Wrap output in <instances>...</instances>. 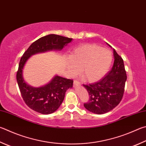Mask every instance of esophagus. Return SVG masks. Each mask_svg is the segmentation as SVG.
<instances>
[{
  "label": "esophagus",
  "instance_id": "obj_1",
  "mask_svg": "<svg viewBox=\"0 0 146 146\" xmlns=\"http://www.w3.org/2000/svg\"><path fill=\"white\" fill-rule=\"evenodd\" d=\"M73 85H74V86H80V82H79L78 81H77V80H74V82H73Z\"/></svg>",
  "mask_w": 146,
  "mask_h": 146
}]
</instances>
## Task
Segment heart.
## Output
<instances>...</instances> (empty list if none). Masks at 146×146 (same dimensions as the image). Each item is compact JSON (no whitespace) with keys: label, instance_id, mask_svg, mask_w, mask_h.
Segmentation results:
<instances>
[{"label":"heart","instance_id":"heart-1","mask_svg":"<svg viewBox=\"0 0 146 146\" xmlns=\"http://www.w3.org/2000/svg\"><path fill=\"white\" fill-rule=\"evenodd\" d=\"M68 66L75 75L80 70L84 80L94 82L108 72L112 62V53L95 44H86L76 47L69 56Z\"/></svg>","mask_w":146,"mask_h":146}]
</instances>
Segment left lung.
Returning a JSON list of instances; mask_svg holds the SVG:
<instances>
[{"label":"left lung","instance_id":"left-lung-1","mask_svg":"<svg viewBox=\"0 0 146 146\" xmlns=\"http://www.w3.org/2000/svg\"><path fill=\"white\" fill-rule=\"evenodd\" d=\"M113 52L114 62L107 75L96 83L83 85L89 95V102L84 103V107L96 114L112 110L123 97L126 73L123 59L114 49Z\"/></svg>","mask_w":146,"mask_h":146}]
</instances>
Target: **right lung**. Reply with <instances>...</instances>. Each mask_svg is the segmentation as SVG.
Here are the masks:
<instances>
[{"instance_id":"1","label":"right lung","mask_w":146,"mask_h":146,"mask_svg":"<svg viewBox=\"0 0 146 146\" xmlns=\"http://www.w3.org/2000/svg\"><path fill=\"white\" fill-rule=\"evenodd\" d=\"M72 41V38L56 34H49L38 39L31 44L21 57L17 73V80L23 100L32 110L43 114L56 111L64 100L65 93L73 87V80L55 76L48 84L40 87H33L25 83L23 69L31 55L49 50H61Z\"/></svg>"}]
</instances>
